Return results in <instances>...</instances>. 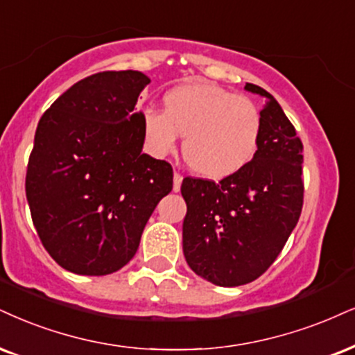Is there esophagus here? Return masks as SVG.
Listing matches in <instances>:
<instances>
[{"label":"esophagus","mask_w":355,"mask_h":355,"mask_svg":"<svg viewBox=\"0 0 355 355\" xmlns=\"http://www.w3.org/2000/svg\"><path fill=\"white\" fill-rule=\"evenodd\" d=\"M181 184H182V176L179 173H174V184H173L174 192H179V189H181Z\"/></svg>","instance_id":"esophagus-1"}]
</instances>
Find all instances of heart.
I'll use <instances>...</instances> for the list:
<instances>
[{
  "mask_svg": "<svg viewBox=\"0 0 355 355\" xmlns=\"http://www.w3.org/2000/svg\"><path fill=\"white\" fill-rule=\"evenodd\" d=\"M164 112H143V133L157 157L176 151L189 168L207 179L237 174L255 157L263 133V116L252 98L211 82H186L168 90Z\"/></svg>",
  "mask_w": 355,
  "mask_h": 355,
  "instance_id": "heart-1",
  "label": "heart"
}]
</instances>
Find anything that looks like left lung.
I'll return each mask as SVG.
<instances>
[{"label": "left lung", "instance_id": "1", "mask_svg": "<svg viewBox=\"0 0 355 355\" xmlns=\"http://www.w3.org/2000/svg\"><path fill=\"white\" fill-rule=\"evenodd\" d=\"M263 133L253 159L216 184L184 178L182 250L196 275L218 286L257 279L277 260L303 209V143L279 103L261 87Z\"/></svg>", "mask_w": 355, "mask_h": 355}]
</instances>
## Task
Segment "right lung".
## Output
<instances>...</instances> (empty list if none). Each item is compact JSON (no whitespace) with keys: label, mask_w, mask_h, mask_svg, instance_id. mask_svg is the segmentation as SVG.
Returning a JSON list of instances; mask_svg holds the SVG:
<instances>
[{"label":"right lung","mask_w":355,"mask_h":355,"mask_svg":"<svg viewBox=\"0 0 355 355\" xmlns=\"http://www.w3.org/2000/svg\"><path fill=\"white\" fill-rule=\"evenodd\" d=\"M150 82L138 71L94 73L39 120L26 198L44 248L72 273L102 277L128 263L173 189L171 164L141 153L135 105Z\"/></svg>","instance_id":"1"}]
</instances>
